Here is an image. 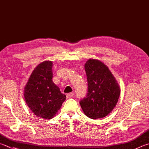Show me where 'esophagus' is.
I'll return each mask as SVG.
<instances>
[{
	"mask_svg": "<svg viewBox=\"0 0 149 149\" xmlns=\"http://www.w3.org/2000/svg\"><path fill=\"white\" fill-rule=\"evenodd\" d=\"M73 96H74V94H73V93H68V94H66L67 98H72V97H73Z\"/></svg>",
	"mask_w": 149,
	"mask_h": 149,
	"instance_id": "34e87169",
	"label": "esophagus"
}]
</instances>
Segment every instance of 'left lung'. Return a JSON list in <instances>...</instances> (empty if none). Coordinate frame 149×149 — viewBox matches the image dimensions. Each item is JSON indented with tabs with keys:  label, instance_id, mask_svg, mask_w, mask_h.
I'll list each match as a JSON object with an SVG mask.
<instances>
[{
	"label": "left lung",
	"instance_id": "left-lung-1",
	"mask_svg": "<svg viewBox=\"0 0 149 149\" xmlns=\"http://www.w3.org/2000/svg\"><path fill=\"white\" fill-rule=\"evenodd\" d=\"M88 93L80 101L88 117L98 119L106 117L114 109L119 98L120 88L117 79L105 64L90 58L85 64Z\"/></svg>",
	"mask_w": 149,
	"mask_h": 149
}]
</instances>
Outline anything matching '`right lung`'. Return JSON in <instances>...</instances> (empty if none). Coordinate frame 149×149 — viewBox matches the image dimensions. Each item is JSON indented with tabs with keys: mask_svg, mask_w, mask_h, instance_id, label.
Listing matches in <instances>:
<instances>
[{
	"mask_svg": "<svg viewBox=\"0 0 149 149\" xmlns=\"http://www.w3.org/2000/svg\"><path fill=\"white\" fill-rule=\"evenodd\" d=\"M52 67L50 61L39 64L24 88V98L30 109L37 117L47 120L55 117L66 97L53 82Z\"/></svg>",
	"mask_w": 149,
	"mask_h": 149,
	"instance_id": "right-lung-1",
	"label": "right lung"
}]
</instances>
